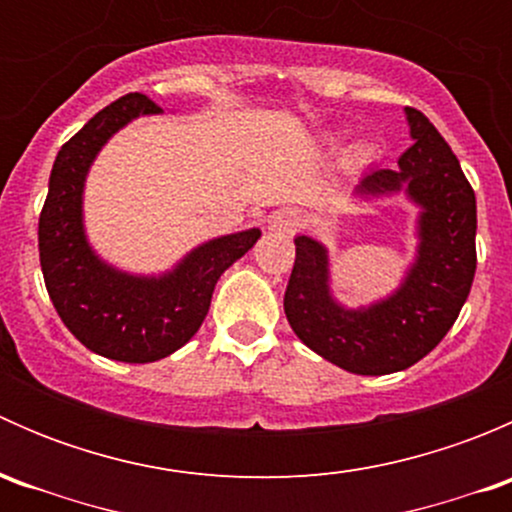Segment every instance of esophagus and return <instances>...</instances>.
I'll return each instance as SVG.
<instances>
[{"label": "esophagus", "mask_w": 512, "mask_h": 512, "mask_svg": "<svg viewBox=\"0 0 512 512\" xmlns=\"http://www.w3.org/2000/svg\"><path fill=\"white\" fill-rule=\"evenodd\" d=\"M299 225H302V218H299L297 210L292 208H282L267 218V227H270L272 232H280V235H294Z\"/></svg>", "instance_id": "1"}]
</instances>
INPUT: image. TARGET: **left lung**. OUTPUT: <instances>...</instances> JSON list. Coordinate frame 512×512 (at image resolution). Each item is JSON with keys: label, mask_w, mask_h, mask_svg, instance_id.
I'll return each instance as SVG.
<instances>
[{"label": "left lung", "mask_w": 512, "mask_h": 512, "mask_svg": "<svg viewBox=\"0 0 512 512\" xmlns=\"http://www.w3.org/2000/svg\"><path fill=\"white\" fill-rule=\"evenodd\" d=\"M406 118L414 146L399 168L369 170L356 185L361 198L406 190L421 205L418 257L399 292L364 309L339 307L327 285V250L307 235L294 240L285 292L289 327L312 352L352 374L409 369L436 349L476 277V193L436 126L416 108H406Z\"/></svg>", "instance_id": "left-lung-1"}]
</instances>
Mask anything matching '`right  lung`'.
<instances>
[{
  "label": "right lung",
  "instance_id": "1",
  "mask_svg": "<svg viewBox=\"0 0 512 512\" xmlns=\"http://www.w3.org/2000/svg\"><path fill=\"white\" fill-rule=\"evenodd\" d=\"M160 111L143 94H126L98 111L61 146L39 215L41 272L61 322L86 349L128 364L158 361L190 342L220 275L260 240L255 227L210 240L163 277L126 275L94 255L81 223L89 165L131 118Z\"/></svg>",
  "mask_w": 512,
  "mask_h": 512
}]
</instances>
